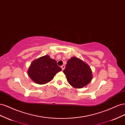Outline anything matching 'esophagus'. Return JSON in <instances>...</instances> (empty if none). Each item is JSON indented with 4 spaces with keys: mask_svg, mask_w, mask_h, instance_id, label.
<instances>
[{
    "mask_svg": "<svg viewBox=\"0 0 125 125\" xmlns=\"http://www.w3.org/2000/svg\"><path fill=\"white\" fill-rule=\"evenodd\" d=\"M61 68H62V70H64V69L65 68V65H62V66H61Z\"/></svg>",
    "mask_w": 125,
    "mask_h": 125,
    "instance_id": "1",
    "label": "esophagus"
}]
</instances>
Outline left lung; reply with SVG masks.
Here are the masks:
<instances>
[{
    "instance_id": "left-lung-1",
    "label": "left lung",
    "mask_w": 125,
    "mask_h": 125,
    "mask_svg": "<svg viewBox=\"0 0 125 125\" xmlns=\"http://www.w3.org/2000/svg\"><path fill=\"white\" fill-rule=\"evenodd\" d=\"M63 72L69 83L75 88H82L91 81L92 73L90 66L75 57L67 62Z\"/></svg>"
}]
</instances>
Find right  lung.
<instances>
[{
  "mask_svg": "<svg viewBox=\"0 0 125 125\" xmlns=\"http://www.w3.org/2000/svg\"><path fill=\"white\" fill-rule=\"evenodd\" d=\"M55 60L45 55L32 62L28 70V75L37 84H44L51 81L55 74L62 71Z\"/></svg>",
  "mask_w": 125,
  "mask_h": 125,
  "instance_id": "obj_1",
  "label": "right lung"
}]
</instances>
